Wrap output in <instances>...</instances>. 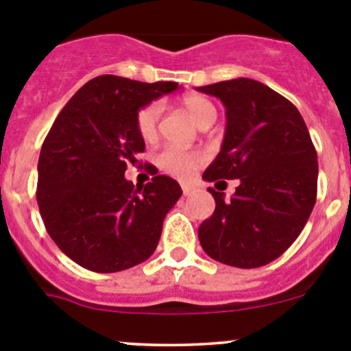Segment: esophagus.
<instances>
[{"instance_id": "esophagus-1", "label": "esophagus", "mask_w": 351, "mask_h": 351, "mask_svg": "<svg viewBox=\"0 0 351 351\" xmlns=\"http://www.w3.org/2000/svg\"><path fill=\"white\" fill-rule=\"evenodd\" d=\"M182 190H183V195H190V193H192V186L186 185V183H182Z\"/></svg>"}]
</instances>
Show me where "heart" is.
<instances>
[{
  "label": "heart",
  "mask_w": 351,
  "mask_h": 351,
  "mask_svg": "<svg viewBox=\"0 0 351 351\" xmlns=\"http://www.w3.org/2000/svg\"><path fill=\"white\" fill-rule=\"evenodd\" d=\"M182 104L200 127H204L205 123H212L215 117H217V110H215L214 104L205 97H202V95H186V97H183ZM161 104L153 101V104L141 108L139 113H137L136 127L137 132H139V136L144 141H153L156 134H158V123L159 119H161ZM205 159H207V156H205L204 151L166 146L158 154V165L168 175L186 178V176L195 173V169L204 165Z\"/></svg>",
  "instance_id": "1"
}]
</instances>
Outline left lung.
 Instances as JSON below:
<instances>
[{"label": "left lung", "instance_id": "8db88e82", "mask_svg": "<svg viewBox=\"0 0 351 351\" xmlns=\"http://www.w3.org/2000/svg\"><path fill=\"white\" fill-rule=\"evenodd\" d=\"M197 90L217 97L228 119L221 153L202 178L239 182L231 200L208 189L215 210L198 239L215 261L263 267L289 250L313 212L316 147L299 110L260 81L238 77Z\"/></svg>", "mask_w": 351, "mask_h": 351}]
</instances>
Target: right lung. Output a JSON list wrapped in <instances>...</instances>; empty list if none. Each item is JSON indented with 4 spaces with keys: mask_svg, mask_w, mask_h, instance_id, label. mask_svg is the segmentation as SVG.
Listing matches in <instances>:
<instances>
[{
    "mask_svg": "<svg viewBox=\"0 0 351 351\" xmlns=\"http://www.w3.org/2000/svg\"><path fill=\"white\" fill-rule=\"evenodd\" d=\"M176 88L105 74L77 90L52 123L38 158L37 204L52 241L80 267L113 274L154 253L182 189L158 171L134 186L123 173L146 147L139 110Z\"/></svg>",
    "mask_w": 351,
    "mask_h": 351,
    "instance_id": "1",
    "label": "right lung"
}]
</instances>
